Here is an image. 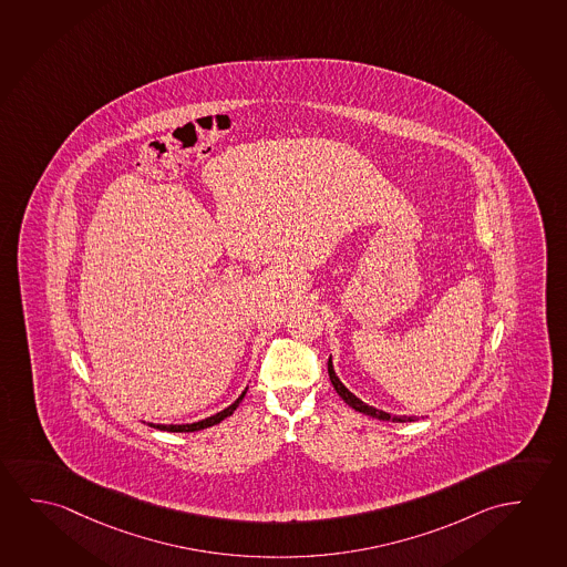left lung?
Masks as SVG:
<instances>
[{
	"instance_id": "8db88e82",
	"label": "left lung",
	"mask_w": 567,
	"mask_h": 567,
	"mask_svg": "<svg viewBox=\"0 0 567 567\" xmlns=\"http://www.w3.org/2000/svg\"><path fill=\"white\" fill-rule=\"evenodd\" d=\"M327 370H329V378H331V384H333L334 390H337V394L341 395L342 400L347 402V404L351 405L352 410H357L360 414L370 415V417H377L380 422H395V423H408L415 422L417 417L414 415H392L384 412V410H378L374 405L364 404L360 398L352 394L349 388L342 384L339 377H337V372L333 369V359L329 357V362H327Z\"/></svg>"
}]
</instances>
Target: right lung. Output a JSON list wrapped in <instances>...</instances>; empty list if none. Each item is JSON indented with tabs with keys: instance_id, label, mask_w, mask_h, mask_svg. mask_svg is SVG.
I'll list each match as a JSON object with an SVG mask.
<instances>
[{
	"instance_id": "1",
	"label": "right lung",
	"mask_w": 567,
	"mask_h": 567,
	"mask_svg": "<svg viewBox=\"0 0 567 567\" xmlns=\"http://www.w3.org/2000/svg\"><path fill=\"white\" fill-rule=\"evenodd\" d=\"M248 392V386L244 388L243 394L238 395L236 400H234V404L225 408L223 412H218V414L210 415V417H205V420H200V422L193 423H181V425H167V423H147L150 427H155V430H159V432H173V433H189V432H198V430H207L210 425H216V423L223 422L226 420L228 415L234 414V410L240 405V402L244 400V395Z\"/></svg>"
}]
</instances>
